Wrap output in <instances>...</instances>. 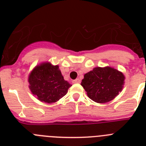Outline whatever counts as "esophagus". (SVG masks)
<instances>
[{
	"label": "esophagus",
	"mask_w": 146,
	"mask_h": 146,
	"mask_svg": "<svg viewBox=\"0 0 146 146\" xmlns=\"http://www.w3.org/2000/svg\"><path fill=\"white\" fill-rule=\"evenodd\" d=\"M72 82H74V83H80V80L79 78H77V79L74 80Z\"/></svg>",
	"instance_id": "1"
}]
</instances>
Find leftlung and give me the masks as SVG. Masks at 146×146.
I'll list each match as a JSON object with an SVG mask.
<instances>
[{
	"instance_id": "1",
	"label": "left lung",
	"mask_w": 146,
	"mask_h": 146,
	"mask_svg": "<svg viewBox=\"0 0 146 146\" xmlns=\"http://www.w3.org/2000/svg\"><path fill=\"white\" fill-rule=\"evenodd\" d=\"M124 76L111 67H96L84 75L81 86L87 95L97 103L111 101L121 91Z\"/></svg>"
}]
</instances>
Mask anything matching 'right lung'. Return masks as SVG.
Returning a JSON list of instances; mask_svg holds the SVG:
<instances>
[{"label": "right lung", "mask_w": 146, "mask_h": 146, "mask_svg": "<svg viewBox=\"0 0 146 146\" xmlns=\"http://www.w3.org/2000/svg\"><path fill=\"white\" fill-rule=\"evenodd\" d=\"M30 89L40 101L54 103L68 92L72 86L64 80L58 66L44 63L36 66L28 78Z\"/></svg>", "instance_id": "obj_1"}]
</instances>
